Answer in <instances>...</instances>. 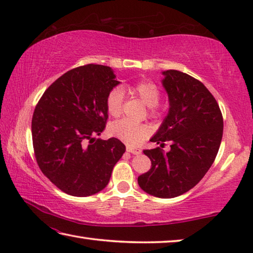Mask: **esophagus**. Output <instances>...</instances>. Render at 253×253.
<instances>
[{
  "label": "esophagus",
  "mask_w": 253,
  "mask_h": 253,
  "mask_svg": "<svg viewBox=\"0 0 253 253\" xmlns=\"http://www.w3.org/2000/svg\"><path fill=\"white\" fill-rule=\"evenodd\" d=\"M126 151H127L128 153L134 154V155H139V154L142 153V149L135 148V147H132V146H129V145H128V146L126 147Z\"/></svg>",
  "instance_id": "esophagus-1"
}]
</instances>
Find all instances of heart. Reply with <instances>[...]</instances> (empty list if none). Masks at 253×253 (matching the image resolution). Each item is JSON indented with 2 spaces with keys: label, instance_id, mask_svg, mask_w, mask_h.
Listing matches in <instances>:
<instances>
[{
  "label": "heart",
  "instance_id": "heart-1",
  "mask_svg": "<svg viewBox=\"0 0 253 253\" xmlns=\"http://www.w3.org/2000/svg\"><path fill=\"white\" fill-rule=\"evenodd\" d=\"M130 90L138 96L147 107H155L160 100V90L152 81L143 80L135 84ZM124 91L122 88H114L107 96L106 106L108 114L117 117L122 113ZM110 134L122 142L137 145L148 135V127L144 124H134L127 119H122L110 126Z\"/></svg>",
  "mask_w": 253,
  "mask_h": 253
}]
</instances>
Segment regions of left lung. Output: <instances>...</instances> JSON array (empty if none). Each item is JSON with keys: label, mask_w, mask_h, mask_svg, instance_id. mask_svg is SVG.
Wrapping results in <instances>:
<instances>
[{"label": "left lung", "mask_w": 253, "mask_h": 253, "mask_svg": "<svg viewBox=\"0 0 253 253\" xmlns=\"http://www.w3.org/2000/svg\"><path fill=\"white\" fill-rule=\"evenodd\" d=\"M162 84L169 96V113L151 142L170 149H146L152 168L138 176L144 192L161 199L176 198L194 187L211 168L223 135V118L207 87L184 72L163 71Z\"/></svg>", "instance_id": "8db88e82"}]
</instances>
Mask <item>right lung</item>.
Instances as JSON below:
<instances>
[{
  "label": "right lung",
  "instance_id": "right-lung-1",
  "mask_svg": "<svg viewBox=\"0 0 253 253\" xmlns=\"http://www.w3.org/2000/svg\"><path fill=\"white\" fill-rule=\"evenodd\" d=\"M121 84L110 67L87 65L66 72L34 109L32 140L38 165L65 193L90 196L107 186L126 147L111 137L96 139L108 118V93Z\"/></svg>",
  "mask_w": 253,
  "mask_h": 253
}]
</instances>
